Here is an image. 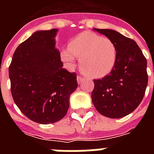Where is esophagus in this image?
Wrapping results in <instances>:
<instances>
[{
    "mask_svg": "<svg viewBox=\"0 0 154 154\" xmlns=\"http://www.w3.org/2000/svg\"><path fill=\"white\" fill-rule=\"evenodd\" d=\"M85 79V77H81V76H77V82H78V83H82V82H84V80Z\"/></svg>",
    "mask_w": 154,
    "mask_h": 154,
    "instance_id": "esophagus-1",
    "label": "esophagus"
}]
</instances>
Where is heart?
Returning a JSON list of instances; mask_svg holds the SVG:
<instances>
[{
	"instance_id": "1",
	"label": "heart",
	"mask_w": 154,
	"mask_h": 154,
	"mask_svg": "<svg viewBox=\"0 0 154 154\" xmlns=\"http://www.w3.org/2000/svg\"><path fill=\"white\" fill-rule=\"evenodd\" d=\"M61 60L69 66L75 65L80 58L82 69L93 77L107 76L114 69L117 57V46L112 39L93 32H83L73 37L69 48L60 52Z\"/></svg>"
}]
</instances>
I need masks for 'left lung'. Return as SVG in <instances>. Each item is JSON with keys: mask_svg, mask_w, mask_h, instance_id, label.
I'll return each mask as SVG.
<instances>
[{"mask_svg": "<svg viewBox=\"0 0 154 154\" xmlns=\"http://www.w3.org/2000/svg\"><path fill=\"white\" fill-rule=\"evenodd\" d=\"M94 29L116 43L118 57L109 74L94 80L92 101L103 116L121 118L136 109L143 99L148 85L147 60L133 39L115 30Z\"/></svg>", "mask_w": 154, "mask_h": 154, "instance_id": "left-lung-1", "label": "left lung"}]
</instances>
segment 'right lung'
Masks as SVG:
<instances>
[{"instance_id": "right-lung-1", "label": "right lung", "mask_w": 154, "mask_h": 154, "mask_svg": "<svg viewBox=\"0 0 154 154\" xmlns=\"http://www.w3.org/2000/svg\"><path fill=\"white\" fill-rule=\"evenodd\" d=\"M57 32L53 29L34 32L19 45L8 67L13 101L23 114L39 124L62 119L77 88V74L62 68L55 48Z\"/></svg>"}]
</instances>
